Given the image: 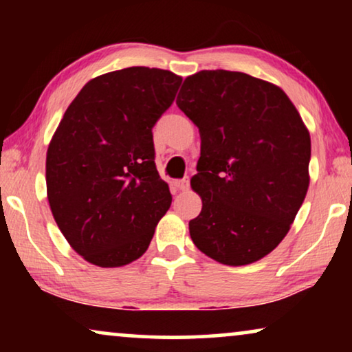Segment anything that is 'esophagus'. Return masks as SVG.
<instances>
[{
  "label": "esophagus",
  "instance_id": "obj_1",
  "mask_svg": "<svg viewBox=\"0 0 352 352\" xmlns=\"http://www.w3.org/2000/svg\"><path fill=\"white\" fill-rule=\"evenodd\" d=\"M189 177H182V179H177L175 181V186L177 187L179 190H187L189 189Z\"/></svg>",
  "mask_w": 352,
  "mask_h": 352
}]
</instances>
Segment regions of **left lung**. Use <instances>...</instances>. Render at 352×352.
I'll return each instance as SVG.
<instances>
[{"mask_svg": "<svg viewBox=\"0 0 352 352\" xmlns=\"http://www.w3.org/2000/svg\"><path fill=\"white\" fill-rule=\"evenodd\" d=\"M177 107L200 131L192 189L200 214L192 242L206 256L243 266L285 237L309 187L311 138L278 86L242 72L187 76Z\"/></svg>", "mask_w": 352, "mask_h": 352, "instance_id": "left-lung-1", "label": "left lung"}]
</instances>
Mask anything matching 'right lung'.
<instances>
[{"label":"right lung","mask_w":352,"mask_h":352,"mask_svg":"<svg viewBox=\"0 0 352 352\" xmlns=\"http://www.w3.org/2000/svg\"><path fill=\"white\" fill-rule=\"evenodd\" d=\"M181 81L148 67L100 75L83 86L52 136L47 200L67 242L91 264L118 267L142 256L170 208L152 128Z\"/></svg>","instance_id":"add662e5"}]
</instances>
